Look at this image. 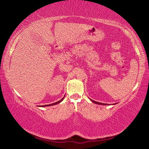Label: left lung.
Returning <instances> with one entry per match:
<instances>
[{
    "instance_id": "left-lung-1",
    "label": "left lung",
    "mask_w": 149,
    "mask_h": 149,
    "mask_svg": "<svg viewBox=\"0 0 149 149\" xmlns=\"http://www.w3.org/2000/svg\"><path fill=\"white\" fill-rule=\"evenodd\" d=\"M90 100H91V101H92L93 102H94L95 104H100V105H108V104H104V103H101V102H96V101H94V100H91V99H90ZM117 104V103H115V104Z\"/></svg>"
}]
</instances>
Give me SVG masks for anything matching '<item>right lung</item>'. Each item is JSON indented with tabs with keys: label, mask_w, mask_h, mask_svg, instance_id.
<instances>
[{
	"label": "right lung",
	"mask_w": 149,
	"mask_h": 149,
	"mask_svg": "<svg viewBox=\"0 0 149 149\" xmlns=\"http://www.w3.org/2000/svg\"><path fill=\"white\" fill-rule=\"evenodd\" d=\"M65 97V96H64ZM64 97L62 98V99L60 100H59V101H58V102H54V103H52V104H47V105H44V106H42L41 107H50V106H52V105H55V104H59L60 102H61L63 100H64Z\"/></svg>",
	"instance_id": "right-lung-1"
}]
</instances>
